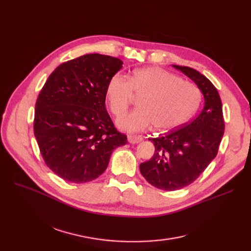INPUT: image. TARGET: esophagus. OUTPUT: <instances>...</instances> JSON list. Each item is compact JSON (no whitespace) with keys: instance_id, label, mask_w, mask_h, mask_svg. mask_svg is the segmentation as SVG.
Listing matches in <instances>:
<instances>
[{"instance_id":"34e87169","label":"esophagus","mask_w":251,"mask_h":251,"mask_svg":"<svg viewBox=\"0 0 251 251\" xmlns=\"http://www.w3.org/2000/svg\"><path fill=\"white\" fill-rule=\"evenodd\" d=\"M127 141L129 143H132V144H137V143H140V142L143 141V138L140 137V136H132V135H130V136L127 137Z\"/></svg>"}]
</instances>
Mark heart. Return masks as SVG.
I'll return each instance as SVG.
<instances>
[{
    "instance_id": "heart-1",
    "label": "heart",
    "mask_w": 251,
    "mask_h": 251,
    "mask_svg": "<svg viewBox=\"0 0 251 251\" xmlns=\"http://www.w3.org/2000/svg\"><path fill=\"white\" fill-rule=\"evenodd\" d=\"M134 95L141 96L140 108L117 121V126L126 132H141L152 125L159 130L176 127L201 102V92L195 83L159 67L136 69L129 78L116 74L107 82L106 98L115 116L127 110Z\"/></svg>"
}]
</instances>
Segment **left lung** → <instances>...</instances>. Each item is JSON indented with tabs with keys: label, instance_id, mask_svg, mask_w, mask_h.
<instances>
[{
	"label": "left lung",
	"instance_id": "1",
	"mask_svg": "<svg viewBox=\"0 0 251 251\" xmlns=\"http://www.w3.org/2000/svg\"><path fill=\"white\" fill-rule=\"evenodd\" d=\"M192 79L203 94L204 107L189 124L157 138L152 158L140 164V172L152 186L165 191L182 189L203 173L217 156L225 132L219 92L197 70L173 65Z\"/></svg>",
	"mask_w": 251,
	"mask_h": 251
}]
</instances>
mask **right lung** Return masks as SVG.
Returning <instances> with one entry per match:
<instances>
[{
	"instance_id": "right-lung-1",
	"label": "right lung",
	"mask_w": 251,
	"mask_h": 251,
	"mask_svg": "<svg viewBox=\"0 0 251 251\" xmlns=\"http://www.w3.org/2000/svg\"><path fill=\"white\" fill-rule=\"evenodd\" d=\"M122 67L115 57L82 55L59 65L39 94L34 136L48 168L67 182L97 178L126 144L105 107L107 82Z\"/></svg>"
}]
</instances>
